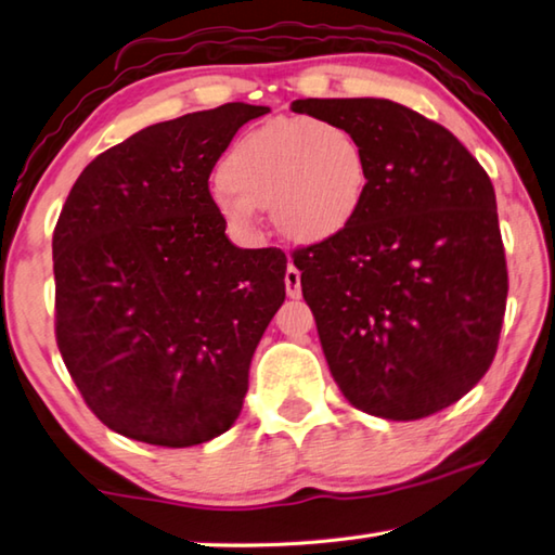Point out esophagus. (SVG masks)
I'll use <instances>...</instances> for the list:
<instances>
[{"label": "esophagus", "mask_w": 555, "mask_h": 555, "mask_svg": "<svg viewBox=\"0 0 555 555\" xmlns=\"http://www.w3.org/2000/svg\"><path fill=\"white\" fill-rule=\"evenodd\" d=\"M284 284H286L288 298H300V271L294 264H288L286 276H284Z\"/></svg>", "instance_id": "34e87169"}]
</instances>
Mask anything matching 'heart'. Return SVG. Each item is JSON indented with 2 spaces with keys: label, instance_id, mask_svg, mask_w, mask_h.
I'll use <instances>...</instances> for the list:
<instances>
[{
  "label": "heart",
  "instance_id": "1",
  "mask_svg": "<svg viewBox=\"0 0 555 555\" xmlns=\"http://www.w3.org/2000/svg\"><path fill=\"white\" fill-rule=\"evenodd\" d=\"M370 178L364 144L347 127L313 117L269 119L224 154L218 208L237 234L255 230V208H269L286 240L323 244L357 220Z\"/></svg>",
  "mask_w": 555,
  "mask_h": 555
}]
</instances>
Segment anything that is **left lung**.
I'll return each mask as SVG.
<instances>
[{
  "label": "left lung",
  "mask_w": 555,
  "mask_h": 555,
  "mask_svg": "<svg viewBox=\"0 0 555 555\" xmlns=\"http://www.w3.org/2000/svg\"><path fill=\"white\" fill-rule=\"evenodd\" d=\"M343 125L370 191L340 237L294 251L333 379L354 409L416 421L485 377L506 308L490 176L446 127L391 100H296Z\"/></svg>",
  "instance_id": "obj_1"
}]
</instances>
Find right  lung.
Here are the masks:
<instances>
[{
  "mask_svg": "<svg viewBox=\"0 0 555 555\" xmlns=\"http://www.w3.org/2000/svg\"><path fill=\"white\" fill-rule=\"evenodd\" d=\"M267 112L230 102L158 121L70 188L53 232L55 340L119 436L188 448L240 416L251 354L286 298V255L234 247L208 178Z\"/></svg>",
  "mask_w": 555,
  "mask_h": 555,
  "instance_id": "1",
  "label": "right lung"
}]
</instances>
